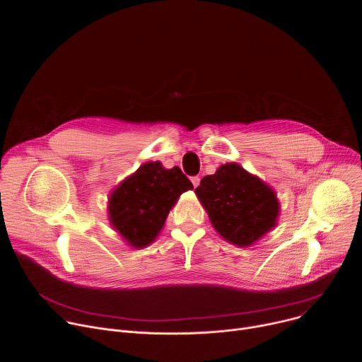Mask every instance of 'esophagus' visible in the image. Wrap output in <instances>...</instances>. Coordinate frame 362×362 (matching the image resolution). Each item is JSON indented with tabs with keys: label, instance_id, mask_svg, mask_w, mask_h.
Masks as SVG:
<instances>
[{
	"label": "esophagus",
	"instance_id": "obj_1",
	"mask_svg": "<svg viewBox=\"0 0 362 362\" xmlns=\"http://www.w3.org/2000/svg\"><path fill=\"white\" fill-rule=\"evenodd\" d=\"M190 180H192V183H193V186H194V187H197V186H199V183H200V177H199V176H192V177H190Z\"/></svg>",
	"mask_w": 362,
	"mask_h": 362
}]
</instances>
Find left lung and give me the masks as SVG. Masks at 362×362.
<instances>
[{"mask_svg": "<svg viewBox=\"0 0 362 362\" xmlns=\"http://www.w3.org/2000/svg\"><path fill=\"white\" fill-rule=\"evenodd\" d=\"M194 193L214 228L233 245L249 246L276 225L279 203L275 192L236 163L204 176Z\"/></svg>", "mask_w": 362, "mask_h": 362, "instance_id": "left-lung-1", "label": "left lung"}]
</instances>
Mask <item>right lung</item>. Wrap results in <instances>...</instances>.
<instances>
[{
    "label": "right lung",
    "mask_w": 362,
    "mask_h": 362,
    "mask_svg": "<svg viewBox=\"0 0 362 362\" xmlns=\"http://www.w3.org/2000/svg\"><path fill=\"white\" fill-rule=\"evenodd\" d=\"M190 189L192 182L177 166L165 169L160 162L144 163L110 194V222L132 246H147L163 228L177 197Z\"/></svg>",
    "instance_id": "1"
}]
</instances>
